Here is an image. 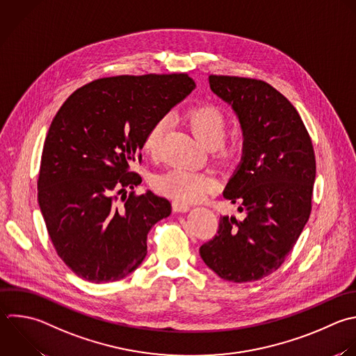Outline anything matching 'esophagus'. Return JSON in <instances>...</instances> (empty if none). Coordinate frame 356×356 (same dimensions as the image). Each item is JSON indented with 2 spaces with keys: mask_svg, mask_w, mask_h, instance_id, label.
Returning <instances> with one entry per match:
<instances>
[{
  "mask_svg": "<svg viewBox=\"0 0 356 356\" xmlns=\"http://www.w3.org/2000/svg\"><path fill=\"white\" fill-rule=\"evenodd\" d=\"M172 209H174V211H177V213H185V211H188L191 207H189L186 203L174 202V203H172Z\"/></svg>",
  "mask_w": 356,
  "mask_h": 356,
  "instance_id": "esophagus-1",
  "label": "esophagus"
}]
</instances>
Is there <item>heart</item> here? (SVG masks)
<instances>
[{"label": "heart", "mask_w": 356, "mask_h": 356, "mask_svg": "<svg viewBox=\"0 0 356 356\" xmlns=\"http://www.w3.org/2000/svg\"><path fill=\"white\" fill-rule=\"evenodd\" d=\"M186 122L196 139L207 149L217 147L224 139L227 127L225 117L216 107L203 106L193 108L188 113ZM165 128L167 118H161L147 131L143 140V147L147 153H157ZM236 150V139H232L227 145L221 143V154L224 157H232ZM153 186L159 193L175 202L188 203L203 199L207 193L216 189L217 182L209 174L196 172L186 168H172L161 175H157L153 179Z\"/></svg>", "instance_id": "heart-1"}]
</instances>
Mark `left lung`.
Wrapping results in <instances>:
<instances>
[{"instance_id": "8db88e82", "label": "left lung", "mask_w": 356, "mask_h": 356, "mask_svg": "<svg viewBox=\"0 0 356 356\" xmlns=\"http://www.w3.org/2000/svg\"><path fill=\"white\" fill-rule=\"evenodd\" d=\"M209 83L242 129L241 163L222 196L239 203L245 218L221 216L217 235L199 252L222 280L256 281L284 263L309 220L313 145L295 107L268 83L217 75Z\"/></svg>"}]
</instances>
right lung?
I'll list each match as a JSON object with an SVG mask.
<instances>
[{"label":"right lung","instance_id":"obj_1","mask_svg":"<svg viewBox=\"0 0 356 356\" xmlns=\"http://www.w3.org/2000/svg\"><path fill=\"white\" fill-rule=\"evenodd\" d=\"M196 88L186 74L113 76L74 92L46 136L38 181L39 206L58 256L81 278L102 284L135 271L147 234L171 203L146 191L117 202L142 178L147 131Z\"/></svg>","mask_w":356,"mask_h":356}]
</instances>
